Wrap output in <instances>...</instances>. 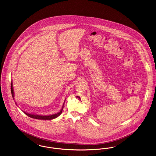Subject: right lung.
I'll return each mask as SVG.
<instances>
[{"instance_id":"add662e5","label":"right lung","mask_w":156,"mask_h":156,"mask_svg":"<svg viewBox=\"0 0 156 156\" xmlns=\"http://www.w3.org/2000/svg\"><path fill=\"white\" fill-rule=\"evenodd\" d=\"M11 93H12V97L13 98H14V91L13 88V83L12 82L11 83ZM65 103V102H64ZM64 103H63V105L62 106V108L61 109L60 112H58L57 114H53V115H34V114H30V113H27L26 112L24 111H23V112L26 114L27 116L32 118H34V119H42V120H51V119H55L57 117H58L59 115H61L62 114V110L63 108V105H64ZM17 105V104H16Z\"/></svg>"}]
</instances>
